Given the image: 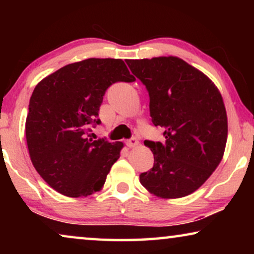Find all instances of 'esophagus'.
Returning <instances> with one entry per match:
<instances>
[{"mask_svg": "<svg viewBox=\"0 0 254 254\" xmlns=\"http://www.w3.org/2000/svg\"><path fill=\"white\" fill-rule=\"evenodd\" d=\"M126 144L129 148H134V147H136V145L138 144V141H137L136 137H131V138H129V140L126 141Z\"/></svg>", "mask_w": 254, "mask_h": 254, "instance_id": "esophagus-1", "label": "esophagus"}]
</instances>
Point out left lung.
Returning a JSON list of instances; mask_svg holds the SVG:
<instances>
[{"instance_id":"left-lung-1","label":"left lung","mask_w":254,"mask_h":254,"mask_svg":"<svg viewBox=\"0 0 254 254\" xmlns=\"http://www.w3.org/2000/svg\"><path fill=\"white\" fill-rule=\"evenodd\" d=\"M147 88L150 117L165 142L144 141L154 166L140 175L149 193L162 199L190 195L220 164L228 138L227 111L213 81L177 57L127 60Z\"/></svg>"}]
</instances>
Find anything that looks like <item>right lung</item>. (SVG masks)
Segmentation results:
<instances>
[{"label":"right lung","mask_w":254,"mask_h":254,"mask_svg":"<svg viewBox=\"0 0 254 254\" xmlns=\"http://www.w3.org/2000/svg\"><path fill=\"white\" fill-rule=\"evenodd\" d=\"M121 59H86L38 83L30 98L25 134L31 162L41 178L69 197L103 189L123 142L89 138L103 96L116 82H133Z\"/></svg>","instance_id":"add662e5"}]
</instances>
